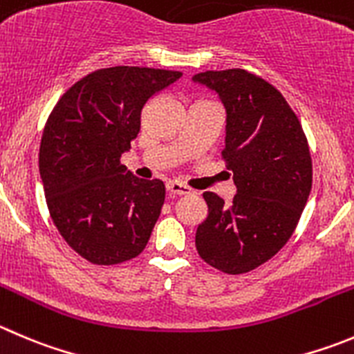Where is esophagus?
Listing matches in <instances>:
<instances>
[{"label":"esophagus","mask_w":354,"mask_h":354,"mask_svg":"<svg viewBox=\"0 0 354 354\" xmlns=\"http://www.w3.org/2000/svg\"><path fill=\"white\" fill-rule=\"evenodd\" d=\"M166 190L169 192V196H188V194H192V190H190L187 185L180 183V181H176V180L167 181Z\"/></svg>","instance_id":"obj_1"}]
</instances>
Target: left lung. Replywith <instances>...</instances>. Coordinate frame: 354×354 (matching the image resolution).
Masks as SVG:
<instances>
[{
  "label": "left lung",
  "instance_id": "left-lung-1",
  "mask_svg": "<svg viewBox=\"0 0 354 354\" xmlns=\"http://www.w3.org/2000/svg\"><path fill=\"white\" fill-rule=\"evenodd\" d=\"M192 82L216 92L225 108L223 157L236 185L229 204L203 194L207 216L197 227V252L222 272H250L285 246L306 207L307 140L281 92L246 69L199 73Z\"/></svg>",
  "mask_w": 354,
  "mask_h": 354
}]
</instances>
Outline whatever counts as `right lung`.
Returning <instances> with one entry per match:
<instances>
[{
  "instance_id": "1",
  "label": "right lung",
  "mask_w": 354,
  "mask_h": 354,
  "mask_svg": "<svg viewBox=\"0 0 354 354\" xmlns=\"http://www.w3.org/2000/svg\"><path fill=\"white\" fill-rule=\"evenodd\" d=\"M181 78L153 68L97 69L55 104L39 145V178L55 227L80 257L113 266L140 255L160 214L166 187L120 164L145 104Z\"/></svg>"
}]
</instances>
